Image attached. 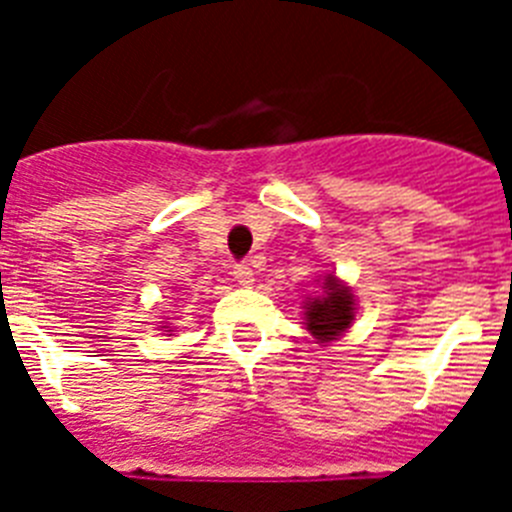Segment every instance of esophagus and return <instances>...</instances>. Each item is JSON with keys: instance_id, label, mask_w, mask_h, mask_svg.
Instances as JSON below:
<instances>
[{"instance_id": "esophagus-1", "label": "esophagus", "mask_w": 512, "mask_h": 512, "mask_svg": "<svg viewBox=\"0 0 512 512\" xmlns=\"http://www.w3.org/2000/svg\"><path fill=\"white\" fill-rule=\"evenodd\" d=\"M233 277H235V282L243 284V287H251V284H253V269L248 264H235L233 266Z\"/></svg>"}]
</instances>
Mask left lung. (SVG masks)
Masks as SVG:
<instances>
[{
	"mask_svg": "<svg viewBox=\"0 0 512 512\" xmlns=\"http://www.w3.org/2000/svg\"><path fill=\"white\" fill-rule=\"evenodd\" d=\"M354 312L356 300L351 287H346L336 274H328L323 282V295L312 300L307 297L305 325L312 338H318V343H330L351 328Z\"/></svg>",
	"mask_w": 512,
	"mask_h": 512,
	"instance_id": "8db88e82",
	"label": "left lung"
}]
</instances>
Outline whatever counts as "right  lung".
<instances>
[{"instance_id": "obj_1", "label": "right lung", "mask_w": 512, "mask_h": 512, "mask_svg": "<svg viewBox=\"0 0 512 512\" xmlns=\"http://www.w3.org/2000/svg\"><path fill=\"white\" fill-rule=\"evenodd\" d=\"M161 328H171V325H161ZM166 333H171V330H166Z\"/></svg>"}]
</instances>
